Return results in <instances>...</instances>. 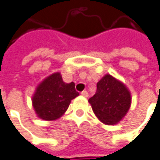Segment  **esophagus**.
I'll use <instances>...</instances> for the list:
<instances>
[{
  "mask_svg": "<svg viewBox=\"0 0 160 160\" xmlns=\"http://www.w3.org/2000/svg\"><path fill=\"white\" fill-rule=\"evenodd\" d=\"M81 94H82L83 96H84V97H87V96H88V92H87V91H83V92H81Z\"/></svg>",
  "mask_w": 160,
  "mask_h": 160,
  "instance_id": "obj_1",
  "label": "esophagus"
}]
</instances>
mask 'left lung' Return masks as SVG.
I'll return each mask as SVG.
<instances>
[{
  "label": "left lung",
  "mask_w": 160,
  "mask_h": 160,
  "mask_svg": "<svg viewBox=\"0 0 160 160\" xmlns=\"http://www.w3.org/2000/svg\"><path fill=\"white\" fill-rule=\"evenodd\" d=\"M88 102L102 123L114 125L128 112L132 96L125 84L111 75H105L97 83L96 92Z\"/></svg>",
  "instance_id": "obj_1"
}]
</instances>
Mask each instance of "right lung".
Segmentation results:
<instances>
[{
    "label": "right lung",
    "instance_id": "obj_1",
    "mask_svg": "<svg viewBox=\"0 0 160 160\" xmlns=\"http://www.w3.org/2000/svg\"><path fill=\"white\" fill-rule=\"evenodd\" d=\"M78 95L75 83H65L58 72L38 85L32 97V105L38 117L45 121H54L66 112L71 101Z\"/></svg>",
    "mask_w": 160,
    "mask_h": 160
}]
</instances>
